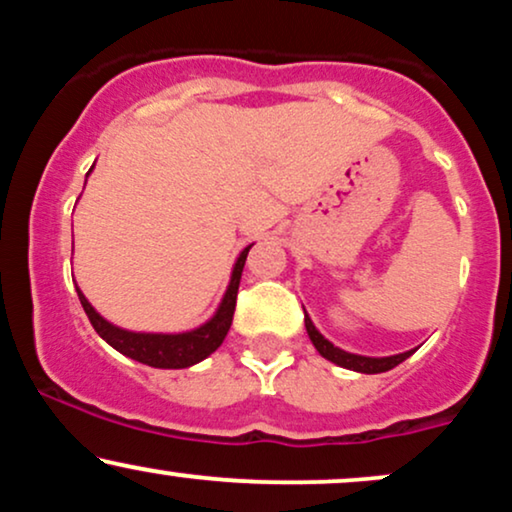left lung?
<instances>
[{
    "label": "left lung",
    "instance_id": "1",
    "mask_svg": "<svg viewBox=\"0 0 512 512\" xmlns=\"http://www.w3.org/2000/svg\"><path fill=\"white\" fill-rule=\"evenodd\" d=\"M305 330H308V337L310 342L317 351H320V356H325L327 361L337 363V366L342 368H349V370H356V373H385V370L399 366L402 361H407V358L414 354V351H404V354H395V356H383V358H373V356H358V354H349V351L339 349V346H334L330 339L322 337L320 332H317V327L313 325V320H310L308 315H305Z\"/></svg>",
    "mask_w": 512,
    "mask_h": 512
}]
</instances>
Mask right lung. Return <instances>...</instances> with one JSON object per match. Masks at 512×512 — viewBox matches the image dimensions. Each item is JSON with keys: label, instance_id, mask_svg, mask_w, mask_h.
Here are the masks:
<instances>
[{"label": "right lung", "instance_id": "obj_1", "mask_svg": "<svg viewBox=\"0 0 512 512\" xmlns=\"http://www.w3.org/2000/svg\"><path fill=\"white\" fill-rule=\"evenodd\" d=\"M91 173V170H88ZM252 245H248L238 255L236 264H233L231 281H228V289L223 293L219 308L211 315V320L199 325L197 330L190 332H178V334H154V332H129L122 327H115L113 322H108L101 313H96L91 303L86 301V296L76 286L79 293V301L84 305L88 320H91L93 330L113 346L115 351L125 354L134 361L144 363L151 368H190L195 363L204 361L209 354H214L216 349L223 344L228 330H231L233 322V310H236V296L240 286V276H243L245 257H248Z\"/></svg>", "mask_w": 512, "mask_h": 512}]
</instances>
